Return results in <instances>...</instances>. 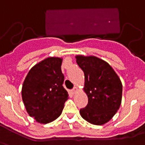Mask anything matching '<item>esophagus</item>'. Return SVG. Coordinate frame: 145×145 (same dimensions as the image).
Wrapping results in <instances>:
<instances>
[{
	"label": "esophagus",
	"mask_w": 145,
	"mask_h": 145,
	"mask_svg": "<svg viewBox=\"0 0 145 145\" xmlns=\"http://www.w3.org/2000/svg\"><path fill=\"white\" fill-rule=\"evenodd\" d=\"M71 93H72L73 95H74V94H76V93H77V92H78V88H76V87H75V88H74V89H73V90H71Z\"/></svg>",
	"instance_id": "34e87169"
}]
</instances>
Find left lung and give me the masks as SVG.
I'll return each instance as SVG.
<instances>
[{"instance_id": "8db88e82", "label": "left lung", "mask_w": 145, "mask_h": 145, "mask_svg": "<svg viewBox=\"0 0 145 145\" xmlns=\"http://www.w3.org/2000/svg\"><path fill=\"white\" fill-rule=\"evenodd\" d=\"M76 60L85 74L83 90L88 104L81 109L82 118L93 125L108 123L119 109L123 86L110 65L95 56L76 55Z\"/></svg>"}]
</instances>
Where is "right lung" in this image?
Returning a JSON list of instances; mask_svg holds the SVG:
<instances>
[{"label": "right lung", "mask_w": 145, "mask_h": 145, "mask_svg": "<svg viewBox=\"0 0 145 145\" xmlns=\"http://www.w3.org/2000/svg\"><path fill=\"white\" fill-rule=\"evenodd\" d=\"M63 58L49 57L33 66L22 88V99L26 111L36 121L46 124L60 116L68 92L63 87Z\"/></svg>", "instance_id": "right-lung-1"}]
</instances>
